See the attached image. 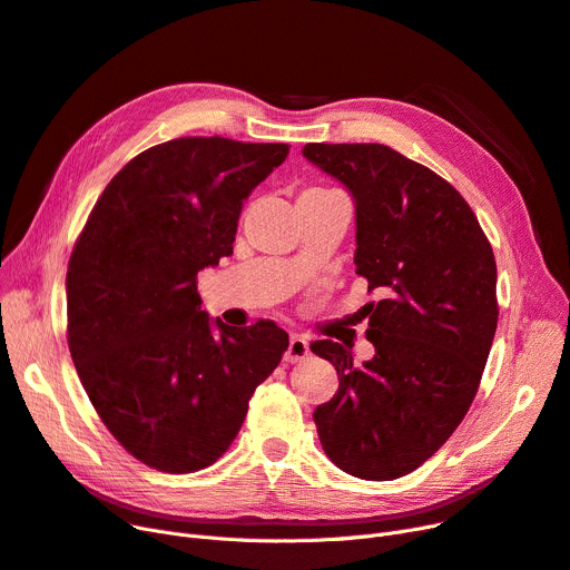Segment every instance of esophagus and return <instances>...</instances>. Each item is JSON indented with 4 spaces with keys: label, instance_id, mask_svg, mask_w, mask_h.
<instances>
[{
    "label": "esophagus",
    "instance_id": "34e87169",
    "mask_svg": "<svg viewBox=\"0 0 570 570\" xmlns=\"http://www.w3.org/2000/svg\"><path fill=\"white\" fill-rule=\"evenodd\" d=\"M307 355H309V342L303 335H291L288 348L284 353V361L286 363H297V361H305Z\"/></svg>",
    "mask_w": 570,
    "mask_h": 570
}]
</instances>
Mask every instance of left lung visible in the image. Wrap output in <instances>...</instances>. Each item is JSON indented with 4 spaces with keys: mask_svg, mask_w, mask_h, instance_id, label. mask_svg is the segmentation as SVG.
<instances>
[{
    "mask_svg": "<svg viewBox=\"0 0 570 570\" xmlns=\"http://www.w3.org/2000/svg\"><path fill=\"white\" fill-rule=\"evenodd\" d=\"M303 157L355 203V273L374 355L312 344L340 387L316 406L325 455L363 481H393L430 460L466 415L497 333V263L466 200L430 168L379 142H307Z\"/></svg>",
    "mask_w": 570,
    "mask_h": 570,
    "instance_id": "1",
    "label": "left lung"
}]
</instances>
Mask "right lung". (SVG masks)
I'll return each mask as SVG.
<instances>
[{
	"mask_svg": "<svg viewBox=\"0 0 570 570\" xmlns=\"http://www.w3.org/2000/svg\"><path fill=\"white\" fill-rule=\"evenodd\" d=\"M284 142L177 138L119 170L67 273L69 351L104 425L142 464L191 473L226 453L288 335L200 309L196 275L233 254L249 194Z\"/></svg>",
	"mask_w": 570,
	"mask_h": 570,
	"instance_id": "obj_1",
	"label": "right lung"
}]
</instances>
